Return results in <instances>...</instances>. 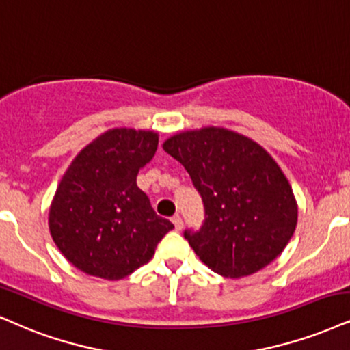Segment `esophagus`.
<instances>
[{"label":"esophagus","instance_id":"34e87169","mask_svg":"<svg viewBox=\"0 0 350 350\" xmlns=\"http://www.w3.org/2000/svg\"><path fill=\"white\" fill-rule=\"evenodd\" d=\"M172 222H174L175 230L180 232L183 228V221H182V217H180V215H174V217H172Z\"/></svg>","mask_w":350,"mask_h":350}]
</instances>
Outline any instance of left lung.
<instances>
[{
  "mask_svg": "<svg viewBox=\"0 0 350 350\" xmlns=\"http://www.w3.org/2000/svg\"><path fill=\"white\" fill-rule=\"evenodd\" d=\"M191 176L206 219L185 239L214 273L239 279L262 269L294 235L299 208L278 162L227 128L176 133L162 144Z\"/></svg>",
  "mask_w": 350,
  "mask_h": 350,
  "instance_id": "1",
  "label": "left lung"
}]
</instances>
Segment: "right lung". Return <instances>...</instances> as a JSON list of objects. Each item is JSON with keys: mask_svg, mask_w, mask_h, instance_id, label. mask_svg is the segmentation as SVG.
Instances as JSON below:
<instances>
[{"mask_svg": "<svg viewBox=\"0 0 350 350\" xmlns=\"http://www.w3.org/2000/svg\"><path fill=\"white\" fill-rule=\"evenodd\" d=\"M159 144L155 131L113 128L97 136L64 172L49 213L51 239L83 273L120 280L154 256L174 224L159 217L136 185Z\"/></svg>", "mask_w": 350, "mask_h": 350, "instance_id": "right-lung-1", "label": "right lung"}]
</instances>
